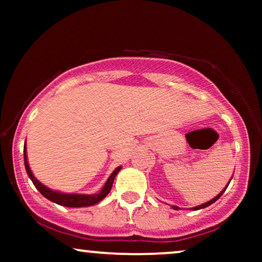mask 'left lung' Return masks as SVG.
I'll return each instance as SVG.
<instances>
[{"label":"left lung","instance_id":"left-lung-1","mask_svg":"<svg viewBox=\"0 0 262 262\" xmlns=\"http://www.w3.org/2000/svg\"><path fill=\"white\" fill-rule=\"evenodd\" d=\"M229 182H230V181H229ZM228 185H229V183H228ZM227 187H228V186H227ZM227 187H225V188L223 189V191H222V192H221V193H219V194H218V196H217V197H214V198H213V200H210V201H208V202H207V203H203V204H201V206H197V207H194V208H193V209H194V210H197V209H202V208H206V207H208V206H210V204H212V203H214V202H215V201H217V200H218V198H219V197H221V196H222V194H223V193H224V191H225V189H227ZM172 208H173V209H176V210H177V209H179V207L173 206V207H172Z\"/></svg>","mask_w":262,"mask_h":262}]
</instances>
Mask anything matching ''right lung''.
<instances>
[{"label": "right lung", "mask_w": 262, "mask_h": 262, "mask_svg": "<svg viewBox=\"0 0 262 262\" xmlns=\"http://www.w3.org/2000/svg\"><path fill=\"white\" fill-rule=\"evenodd\" d=\"M23 155H25V166L27 170V173H28L29 179L32 180V182L34 183V186L37 187V189L40 192L41 194L45 198H48L49 201H52L54 203H58L60 206L64 207H89V206H93V204L98 203L100 201L103 200L104 197L110 193L111 188H112L114 177L117 176L118 171L122 169L121 166L117 167L116 170L113 171L112 175L110 176V179L107 180V182L104 183L103 188L101 189L100 193L97 194H66V193H59V192L52 191L50 188L45 187L44 185H41L40 182L35 179L34 175L32 173L31 169H29L28 161H27V151H26V145H25V150H23Z\"/></svg>", "instance_id": "obj_1"}]
</instances>
